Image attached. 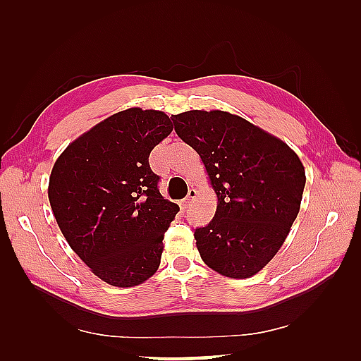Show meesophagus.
<instances>
[{"instance_id":"34e87169","label":"esophagus","mask_w":361,"mask_h":361,"mask_svg":"<svg viewBox=\"0 0 361 361\" xmlns=\"http://www.w3.org/2000/svg\"><path fill=\"white\" fill-rule=\"evenodd\" d=\"M195 197H197V190L195 189H190L189 190V194H188V197L185 198V200L181 202V209H188L190 204H192V202L195 200Z\"/></svg>"}]
</instances>
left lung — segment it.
I'll list each match as a JSON object with an SVG mask.
<instances>
[{
	"mask_svg": "<svg viewBox=\"0 0 361 361\" xmlns=\"http://www.w3.org/2000/svg\"><path fill=\"white\" fill-rule=\"evenodd\" d=\"M172 121L200 155L217 195L214 219L194 234L203 262L226 278H251L276 256L301 208V159L279 137L228 111L189 110Z\"/></svg>",
	"mask_w": 361,
	"mask_h": 361,
	"instance_id": "8db88e82",
	"label": "left lung"
}]
</instances>
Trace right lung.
Masks as SVG:
<instances>
[{"instance_id": "add662e5", "label": "right lung", "mask_w": 361, "mask_h": 361, "mask_svg": "<svg viewBox=\"0 0 361 361\" xmlns=\"http://www.w3.org/2000/svg\"><path fill=\"white\" fill-rule=\"evenodd\" d=\"M172 130L164 111L133 106L80 135L54 163L48 197L60 231L113 287L140 286L159 267L180 208L159 194L149 155Z\"/></svg>"}]
</instances>
